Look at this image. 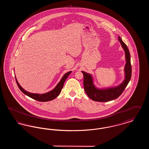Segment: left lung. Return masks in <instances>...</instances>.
<instances>
[{
	"instance_id": "obj_1",
	"label": "left lung",
	"mask_w": 149,
	"mask_h": 149,
	"mask_svg": "<svg viewBox=\"0 0 149 149\" xmlns=\"http://www.w3.org/2000/svg\"><path fill=\"white\" fill-rule=\"evenodd\" d=\"M118 40L125 51V56L126 60V64L125 67V79L120 85L116 87L107 88L105 89H98L93 84L92 75L84 71H81L84 75L83 84L84 91L87 95L94 101L104 102H109L117 98L123 92L131 79L132 74V67L131 64V57L130 52L127 46L122 41L120 36H118Z\"/></svg>"
}]
</instances>
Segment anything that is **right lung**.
Wrapping results in <instances>:
<instances>
[{
  "label": "right lung",
  "instance_id": "right-lung-1",
  "mask_svg": "<svg viewBox=\"0 0 149 149\" xmlns=\"http://www.w3.org/2000/svg\"><path fill=\"white\" fill-rule=\"evenodd\" d=\"M71 72V71H69V72L66 73L63 76L62 79H61L60 82L58 83V84L56 85V86L52 91H50L49 92L46 93L45 94H42L31 93L26 91L24 89H23L22 88L21 85L19 84L16 78H15V80H16V83L17 84L18 88L24 94L27 95L30 98L36 100L37 101H39V102H47V101H50V100H52L56 98L60 94V93L61 92V91L63 88L64 83H65L66 79L70 74Z\"/></svg>",
  "mask_w": 149,
  "mask_h": 149
}]
</instances>
